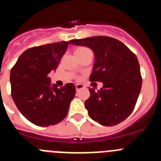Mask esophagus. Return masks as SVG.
Masks as SVG:
<instances>
[{
    "label": "esophagus",
    "instance_id": "esophagus-1",
    "mask_svg": "<svg viewBox=\"0 0 161 161\" xmlns=\"http://www.w3.org/2000/svg\"><path fill=\"white\" fill-rule=\"evenodd\" d=\"M84 88H85V86H84L83 85H81V84H77V85H76V91L80 90V89H84Z\"/></svg>",
    "mask_w": 161,
    "mask_h": 161
}]
</instances>
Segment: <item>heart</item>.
Returning <instances> with one entry per match:
<instances>
[{
    "instance_id": "1",
    "label": "heart",
    "mask_w": 161,
    "mask_h": 161,
    "mask_svg": "<svg viewBox=\"0 0 161 161\" xmlns=\"http://www.w3.org/2000/svg\"><path fill=\"white\" fill-rule=\"evenodd\" d=\"M80 49H86V48H79V49H77V50H80Z\"/></svg>"
}]
</instances>
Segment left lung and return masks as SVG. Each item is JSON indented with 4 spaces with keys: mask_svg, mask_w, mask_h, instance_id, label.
<instances>
[{
    "mask_svg": "<svg viewBox=\"0 0 161 161\" xmlns=\"http://www.w3.org/2000/svg\"><path fill=\"white\" fill-rule=\"evenodd\" d=\"M70 43L86 46L95 56L90 81H102L103 87L89 89L85 106L89 117L103 126L124 121L136 106L142 87V76L136 55L116 38L94 36L72 39Z\"/></svg>",
    "mask_w": 161,
    "mask_h": 161,
    "instance_id": "8db88e82",
    "label": "left lung"
}]
</instances>
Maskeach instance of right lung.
<instances>
[{"label": "right lung", "mask_w": 161, "mask_h": 161, "mask_svg": "<svg viewBox=\"0 0 161 161\" xmlns=\"http://www.w3.org/2000/svg\"><path fill=\"white\" fill-rule=\"evenodd\" d=\"M70 42H54L27 49L10 72L13 100L25 119L36 126L59 123L68 114L76 94L72 83L57 88L49 74L55 70Z\"/></svg>", "instance_id": "obj_1"}]
</instances>
